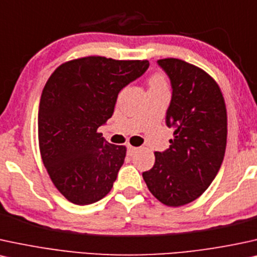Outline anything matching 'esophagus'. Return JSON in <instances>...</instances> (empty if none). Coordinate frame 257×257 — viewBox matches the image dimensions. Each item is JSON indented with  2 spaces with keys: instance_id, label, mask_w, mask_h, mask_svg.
Listing matches in <instances>:
<instances>
[{
  "instance_id": "obj_1",
  "label": "esophagus",
  "mask_w": 257,
  "mask_h": 257,
  "mask_svg": "<svg viewBox=\"0 0 257 257\" xmlns=\"http://www.w3.org/2000/svg\"><path fill=\"white\" fill-rule=\"evenodd\" d=\"M138 151H139V148L133 147V146H128V151H126V153H128L129 157H133V155H134Z\"/></svg>"
}]
</instances>
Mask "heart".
<instances>
[{
  "instance_id": "b5f03b06",
  "label": "heart",
  "mask_w": 257,
  "mask_h": 257,
  "mask_svg": "<svg viewBox=\"0 0 257 257\" xmlns=\"http://www.w3.org/2000/svg\"><path fill=\"white\" fill-rule=\"evenodd\" d=\"M166 86V83H165V78L162 74L157 73L154 74L149 80V87H162Z\"/></svg>"
}]
</instances>
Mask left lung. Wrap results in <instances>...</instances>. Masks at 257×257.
Masks as SVG:
<instances>
[{"mask_svg":"<svg viewBox=\"0 0 257 257\" xmlns=\"http://www.w3.org/2000/svg\"><path fill=\"white\" fill-rule=\"evenodd\" d=\"M172 85L166 124L173 140L155 152V164L142 173L148 190L167 206H183L205 192L224 159L228 118L218 84L205 71L186 61L158 60Z\"/></svg>","mask_w":257,"mask_h":257,"instance_id":"8db88e82","label":"left lung"}]
</instances>
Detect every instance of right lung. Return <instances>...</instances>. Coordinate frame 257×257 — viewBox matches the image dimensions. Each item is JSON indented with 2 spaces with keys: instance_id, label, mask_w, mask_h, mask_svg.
Returning a JSON list of instances; mask_svg holds the SVG:
<instances>
[{
  "instance_id": "obj_1",
  "label": "right lung",
  "mask_w": 257,
  "mask_h": 257,
  "mask_svg": "<svg viewBox=\"0 0 257 257\" xmlns=\"http://www.w3.org/2000/svg\"><path fill=\"white\" fill-rule=\"evenodd\" d=\"M148 60L91 56L66 61L48 78L38 115L39 148L52 183L71 203L104 198L124 162L126 148L102 138L123 87L141 77Z\"/></svg>"
}]
</instances>
